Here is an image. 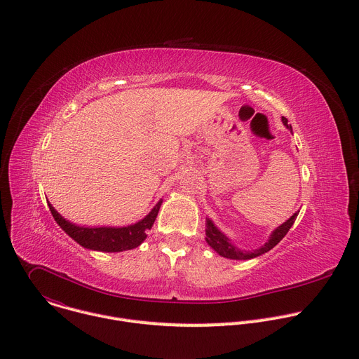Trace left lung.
I'll return each instance as SVG.
<instances>
[{
    "label": "left lung",
    "mask_w": 359,
    "mask_h": 359,
    "mask_svg": "<svg viewBox=\"0 0 359 359\" xmlns=\"http://www.w3.org/2000/svg\"><path fill=\"white\" fill-rule=\"evenodd\" d=\"M283 123L292 132L291 125H288L287 118H283ZM297 216H298V213H295V215L291 216L285 223H283L280 227H277V229L273 231L270 240H269L262 248L255 250V251L247 252V251H241V250H238L237 247H234V245L230 243V240H229L223 233H220V231L215 227V224H213L210 220H208L206 241L209 243V245H210L215 251H217L220 255H223V257H226V259H231V260H250V259L257 257V255H262V254L270 251L274 245H277V244L283 240V237L288 233V230H290L291 226L294 224Z\"/></svg>",
    "instance_id": "left-lung-1"
}]
</instances>
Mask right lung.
Segmentation results:
<instances>
[{"mask_svg": "<svg viewBox=\"0 0 359 359\" xmlns=\"http://www.w3.org/2000/svg\"><path fill=\"white\" fill-rule=\"evenodd\" d=\"M162 200L156 204L151 212L139 223L128 227H82L75 226L74 223L65 220L50 204L48 203L49 210L53 217L58 223V226L76 243L83 245L85 248L116 252L123 250H132L137 247L144 238L146 233L151 229L153 223L156 220L159 213Z\"/></svg>", "mask_w": 359, "mask_h": 359, "instance_id": "obj_1", "label": "right lung"}]
</instances>
